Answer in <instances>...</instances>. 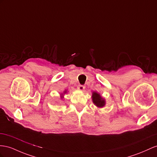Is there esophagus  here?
Returning a JSON list of instances; mask_svg holds the SVG:
<instances>
[{
    "label": "esophagus",
    "mask_w": 157,
    "mask_h": 157,
    "mask_svg": "<svg viewBox=\"0 0 157 157\" xmlns=\"http://www.w3.org/2000/svg\"><path fill=\"white\" fill-rule=\"evenodd\" d=\"M78 89L80 91H83L84 89H85V86H83V85H79L78 86Z\"/></svg>",
    "instance_id": "esophagus-1"
}]
</instances>
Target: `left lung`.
Returning <instances> with one entry per match:
<instances>
[{"mask_svg":"<svg viewBox=\"0 0 157 157\" xmlns=\"http://www.w3.org/2000/svg\"><path fill=\"white\" fill-rule=\"evenodd\" d=\"M92 100H93V103L98 107H103L105 105V99H103L98 92H93V94H92Z\"/></svg>","mask_w":157,"mask_h":157,"instance_id":"1","label":"left lung"}]
</instances>
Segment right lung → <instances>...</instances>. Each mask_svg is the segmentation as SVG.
<instances>
[{"label": "right lung", "instance_id": "obj_1", "mask_svg": "<svg viewBox=\"0 0 157 157\" xmlns=\"http://www.w3.org/2000/svg\"><path fill=\"white\" fill-rule=\"evenodd\" d=\"M66 91H65L63 92V94H66ZM62 95H63V94H62V96H61V98H63V96H62Z\"/></svg>", "mask_w": 157, "mask_h": 157}]
</instances>
